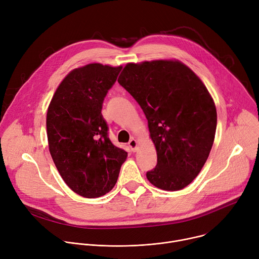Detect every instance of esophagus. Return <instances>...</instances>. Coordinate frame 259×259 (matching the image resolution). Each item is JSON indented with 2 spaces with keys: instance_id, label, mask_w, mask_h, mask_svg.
<instances>
[{
  "instance_id": "1",
  "label": "esophagus",
  "mask_w": 259,
  "mask_h": 259,
  "mask_svg": "<svg viewBox=\"0 0 259 259\" xmlns=\"http://www.w3.org/2000/svg\"><path fill=\"white\" fill-rule=\"evenodd\" d=\"M128 145H129V147H130V150L134 153V152H136L137 151V141L134 139V138H132L130 141H129V143H128Z\"/></svg>"
}]
</instances>
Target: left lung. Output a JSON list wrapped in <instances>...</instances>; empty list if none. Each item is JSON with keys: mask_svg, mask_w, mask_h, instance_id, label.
<instances>
[{"mask_svg": "<svg viewBox=\"0 0 259 259\" xmlns=\"http://www.w3.org/2000/svg\"><path fill=\"white\" fill-rule=\"evenodd\" d=\"M149 122L157 166L146 172L155 187L179 191L198 176L212 149L217 114L196 73L180 61L128 63L118 79Z\"/></svg>", "mask_w": 259, "mask_h": 259, "instance_id": "obj_1", "label": "left lung"}]
</instances>
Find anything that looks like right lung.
<instances>
[{
  "label": "right lung",
  "instance_id": "obj_1",
  "mask_svg": "<svg viewBox=\"0 0 259 259\" xmlns=\"http://www.w3.org/2000/svg\"><path fill=\"white\" fill-rule=\"evenodd\" d=\"M122 66L91 63L73 69L55 91L47 112L49 151L67 186L85 198L112 190L127 153L108 138L104 97Z\"/></svg>",
  "mask_w": 259,
  "mask_h": 259
}]
</instances>
